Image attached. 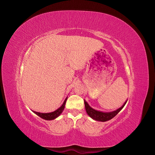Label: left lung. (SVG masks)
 <instances>
[{
  "mask_svg": "<svg viewBox=\"0 0 155 155\" xmlns=\"http://www.w3.org/2000/svg\"><path fill=\"white\" fill-rule=\"evenodd\" d=\"M127 101V100H126L124 104V105L121 107H120L119 109H116V110H114V111L107 112H102V111L94 109L93 108H92L90 105L88 104V103L85 100H84L85 110H86L87 114L93 120H94L96 121H102V122L108 121V120H110L112 118H113L116 115H117V114H118V112L123 109L124 107L126 104Z\"/></svg>",
  "mask_w": 155,
  "mask_h": 155,
  "instance_id": "obj_1",
  "label": "left lung"
}]
</instances>
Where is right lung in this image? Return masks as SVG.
Wrapping results in <instances>:
<instances>
[{
  "mask_svg": "<svg viewBox=\"0 0 155 155\" xmlns=\"http://www.w3.org/2000/svg\"><path fill=\"white\" fill-rule=\"evenodd\" d=\"M68 97H66V99L64 101L63 105L61 106L59 109H58L56 110L51 112H48V113H41V112H35L32 110L33 112H34L35 114H37V116H39V117H41V118H43L44 120H54L55 118H57L62 113L64 109V106H65V104H66V101L67 100Z\"/></svg>",
  "mask_w": 155,
  "mask_h": 155,
  "instance_id": "1",
  "label": "right lung"
}]
</instances>
